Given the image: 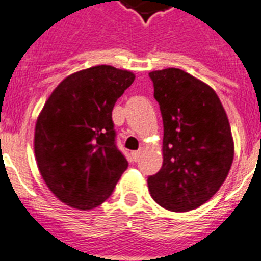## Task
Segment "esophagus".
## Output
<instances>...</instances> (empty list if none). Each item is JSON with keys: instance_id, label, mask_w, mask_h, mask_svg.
I'll use <instances>...</instances> for the list:
<instances>
[{"instance_id": "esophagus-1", "label": "esophagus", "mask_w": 261, "mask_h": 261, "mask_svg": "<svg viewBox=\"0 0 261 261\" xmlns=\"http://www.w3.org/2000/svg\"><path fill=\"white\" fill-rule=\"evenodd\" d=\"M141 155H142V148H139L138 151H133V152H131V158H133V161L134 162L139 161Z\"/></svg>"}]
</instances>
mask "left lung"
Returning <instances> with one entry per match:
<instances>
[{
    "mask_svg": "<svg viewBox=\"0 0 261 261\" xmlns=\"http://www.w3.org/2000/svg\"><path fill=\"white\" fill-rule=\"evenodd\" d=\"M163 118V164L147 179L158 204L186 212L219 191L233 161V138L215 90L185 70L148 73Z\"/></svg>",
    "mask_w": 261,
    "mask_h": 261,
    "instance_id": "left-lung-1",
    "label": "left lung"
}]
</instances>
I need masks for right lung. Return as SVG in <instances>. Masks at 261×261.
Instances as JSON below:
<instances>
[{"instance_id": "right-lung-1", "label": "right lung", "mask_w": 261, "mask_h": 261, "mask_svg": "<svg viewBox=\"0 0 261 261\" xmlns=\"http://www.w3.org/2000/svg\"><path fill=\"white\" fill-rule=\"evenodd\" d=\"M134 80L128 70L93 66L66 76L46 100L37 118L34 154L46 186L65 204L95 208L126 171L111 113Z\"/></svg>"}]
</instances>
